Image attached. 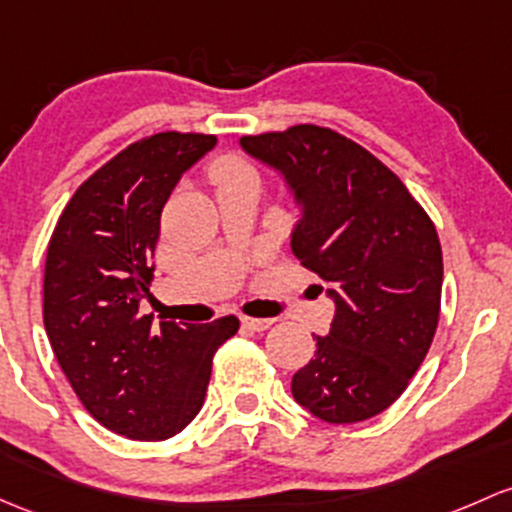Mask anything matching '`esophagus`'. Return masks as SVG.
Listing matches in <instances>:
<instances>
[{"instance_id":"1","label":"esophagus","mask_w":512,"mask_h":512,"mask_svg":"<svg viewBox=\"0 0 512 512\" xmlns=\"http://www.w3.org/2000/svg\"><path fill=\"white\" fill-rule=\"evenodd\" d=\"M274 324V319H252V316H242V326L250 331H267Z\"/></svg>"}]
</instances>
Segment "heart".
<instances>
[{"instance_id": "obj_1", "label": "heart", "mask_w": 512, "mask_h": 512, "mask_svg": "<svg viewBox=\"0 0 512 512\" xmlns=\"http://www.w3.org/2000/svg\"><path fill=\"white\" fill-rule=\"evenodd\" d=\"M211 176L215 181V186H230V184H240V181L247 179H257L255 171L245 164V161L238 157H223L213 164Z\"/></svg>"}]
</instances>
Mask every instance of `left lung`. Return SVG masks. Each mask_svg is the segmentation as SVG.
Wrapping results in <instances>:
<instances>
[{
  "label": "left lung",
  "mask_w": 512,
  "mask_h": 512,
  "mask_svg": "<svg viewBox=\"0 0 512 512\" xmlns=\"http://www.w3.org/2000/svg\"><path fill=\"white\" fill-rule=\"evenodd\" d=\"M240 147L292 191V252L336 304L328 336L294 373V400L331 424L375 417L405 392L437 331V228L383 161L333 129L297 125Z\"/></svg>",
  "instance_id": "1"
}]
</instances>
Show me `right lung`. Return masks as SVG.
Listing matches in <instances>:
<instances>
[{"label":"right lung","mask_w":512,"mask_h":512,"mask_svg":"<svg viewBox=\"0 0 512 512\" xmlns=\"http://www.w3.org/2000/svg\"><path fill=\"white\" fill-rule=\"evenodd\" d=\"M213 134L159 132L100 166L63 208L48 242L43 324L83 407L110 432L161 441L206 400L213 355L240 321L152 326L139 314L154 277L161 208Z\"/></svg>","instance_id":"1"}]
</instances>
